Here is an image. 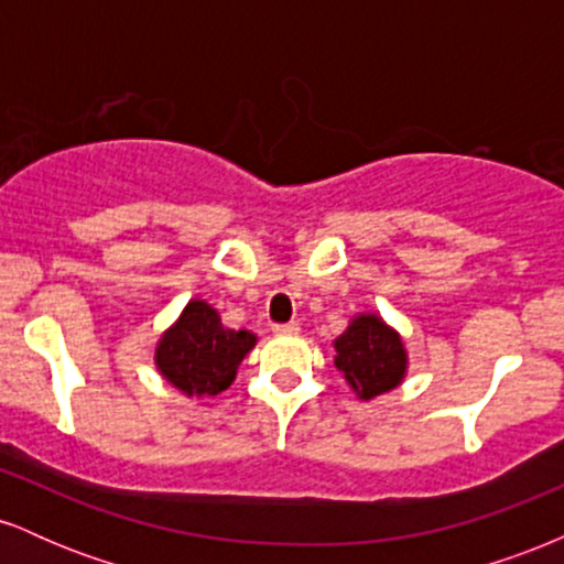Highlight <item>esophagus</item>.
Wrapping results in <instances>:
<instances>
[{
  "instance_id": "34e87169",
  "label": "esophagus",
  "mask_w": 564,
  "mask_h": 564,
  "mask_svg": "<svg viewBox=\"0 0 564 564\" xmlns=\"http://www.w3.org/2000/svg\"><path fill=\"white\" fill-rule=\"evenodd\" d=\"M273 332L278 334V336H289V334H300V323H275L273 326Z\"/></svg>"
}]
</instances>
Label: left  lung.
<instances>
[{"mask_svg":"<svg viewBox=\"0 0 564 564\" xmlns=\"http://www.w3.org/2000/svg\"><path fill=\"white\" fill-rule=\"evenodd\" d=\"M334 366L345 373L347 384L360 400H373L405 379L408 352L403 339L379 315H355L347 332L334 341Z\"/></svg>","mask_w":564,"mask_h":564,"instance_id":"obj_1","label":"left lung"}]
</instances>
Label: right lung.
<instances>
[{
    "instance_id": "add662e5",
    "label": "right lung",
    "mask_w": 564,
    "mask_h": 564,
    "mask_svg": "<svg viewBox=\"0 0 564 564\" xmlns=\"http://www.w3.org/2000/svg\"><path fill=\"white\" fill-rule=\"evenodd\" d=\"M254 345V334L225 328L212 304L191 300L174 326L161 334L156 368L187 398L219 394L232 384L238 366Z\"/></svg>"
}]
</instances>
